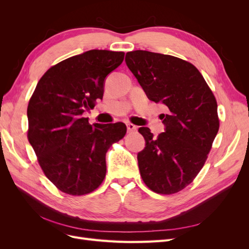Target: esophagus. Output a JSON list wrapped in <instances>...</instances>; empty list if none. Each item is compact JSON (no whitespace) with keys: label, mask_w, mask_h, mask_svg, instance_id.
<instances>
[{"label":"esophagus","mask_w":249,"mask_h":249,"mask_svg":"<svg viewBox=\"0 0 249 249\" xmlns=\"http://www.w3.org/2000/svg\"><path fill=\"white\" fill-rule=\"evenodd\" d=\"M126 127H127V132H129V133L134 132V131L137 130V126L135 125V124H126Z\"/></svg>","instance_id":"obj_1"}]
</instances>
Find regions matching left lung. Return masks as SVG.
<instances>
[{
	"mask_svg": "<svg viewBox=\"0 0 249 249\" xmlns=\"http://www.w3.org/2000/svg\"><path fill=\"white\" fill-rule=\"evenodd\" d=\"M125 63L150 101L167 107L165 132L154 137L139 127L145 147L137 156L150 190L173 194L193 182L219 130L215 96L199 71L175 56L147 51L126 53Z\"/></svg>",
	"mask_w": 249,
	"mask_h": 249,
	"instance_id": "obj_1",
	"label": "left lung"
}]
</instances>
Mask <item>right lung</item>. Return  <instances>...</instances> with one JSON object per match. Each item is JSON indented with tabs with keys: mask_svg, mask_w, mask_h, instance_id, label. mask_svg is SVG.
<instances>
[{
	"mask_svg": "<svg viewBox=\"0 0 249 249\" xmlns=\"http://www.w3.org/2000/svg\"><path fill=\"white\" fill-rule=\"evenodd\" d=\"M124 52L91 50L52 66L29 101L28 140L46 177L66 194H88L106 177V153L124 137L123 123L90 124L83 113L102 100Z\"/></svg>",
	"mask_w": 249,
	"mask_h": 249,
	"instance_id": "1",
	"label": "right lung"
}]
</instances>
